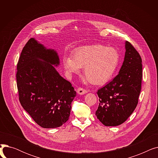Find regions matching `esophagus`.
Instances as JSON below:
<instances>
[{
    "label": "esophagus",
    "instance_id": "1",
    "mask_svg": "<svg viewBox=\"0 0 158 158\" xmlns=\"http://www.w3.org/2000/svg\"><path fill=\"white\" fill-rule=\"evenodd\" d=\"M77 92L79 95H84V94H86L88 92V91L85 89H83L82 88H79L77 89Z\"/></svg>",
    "mask_w": 158,
    "mask_h": 158
}]
</instances>
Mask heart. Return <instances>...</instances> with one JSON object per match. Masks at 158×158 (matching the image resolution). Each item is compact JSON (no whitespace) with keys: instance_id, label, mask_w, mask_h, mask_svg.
Instances as JSON below:
<instances>
[{"instance_id":"obj_1","label":"heart","mask_w":158,"mask_h":158,"mask_svg":"<svg viewBox=\"0 0 158 158\" xmlns=\"http://www.w3.org/2000/svg\"><path fill=\"white\" fill-rule=\"evenodd\" d=\"M72 57L64 56L63 64L66 72L79 73L84 68V75L94 85H102L113 76L120 63V55L114 48L95 44L74 50Z\"/></svg>"}]
</instances>
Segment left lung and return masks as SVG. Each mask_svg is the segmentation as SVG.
<instances>
[{
  "mask_svg": "<svg viewBox=\"0 0 158 158\" xmlns=\"http://www.w3.org/2000/svg\"><path fill=\"white\" fill-rule=\"evenodd\" d=\"M126 53L119 73L97 92L99 104L95 112L105 126H117L136 108L141 92L142 61L135 48L126 41Z\"/></svg>",
  "mask_w": 158,
  "mask_h": 158,
  "instance_id": "left-lung-1",
  "label": "left lung"
}]
</instances>
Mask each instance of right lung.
Wrapping results in <instances>:
<instances>
[{
	"label": "right lung",
	"mask_w": 158,
	"mask_h": 158,
	"mask_svg": "<svg viewBox=\"0 0 158 158\" xmlns=\"http://www.w3.org/2000/svg\"><path fill=\"white\" fill-rule=\"evenodd\" d=\"M57 53L35 38L23 48L17 64L16 84L19 101L29 114L44 128L61 126L69 118L76 92L54 67Z\"/></svg>",
	"instance_id": "right-lung-1"
}]
</instances>
